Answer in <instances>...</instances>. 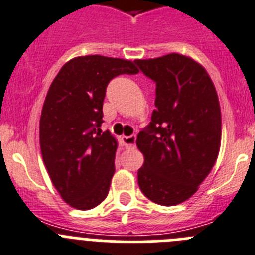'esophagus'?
I'll list each match as a JSON object with an SVG mask.
<instances>
[{
  "label": "esophagus",
  "mask_w": 255,
  "mask_h": 255,
  "mask_svg": "<svg viewBox=\"0 0 255 255\" xmlns=\"http://www.w3.org/2000/svg\"><path fill=\"white\" fill-rule=\"evenodd\" d=\"M122 141L126 147H134L136 146V134L122 137Z\"/></svg>",
  "instance_id": "esophagus-1"
}]
</instances>
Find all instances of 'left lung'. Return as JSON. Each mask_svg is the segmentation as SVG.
Returning a JSON list of instances; mask_svg holds the SVG:
<instances>
[{"mask_svg": "<svg viewBox=\"0 0 255 255\" xmlns=\"http://www.w3.org/2000/svg\"><path fill=\"white\" fill-rule=\"evenodd\" d=\"M134 63L156 84V109L136 141L144 156L137 174L139 189L157 205H179L196 193L219 156L216 89L205 68L182 54Z\"/></svg>", "mask_w": 255, "mask_h": 255, "instance_id": "1", "label": "left lung"}]
</instances>
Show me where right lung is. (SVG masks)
Here are the masks:
<instances>
[{"instance_id": "add662e5", "label": "right lung", "mask_w": 255, "mask_h": 255, "mask_svg": "<svg viewBox=\"0 0 255 255\" xmlns=\"http://www.w3.org/2000/svg\"><path fill=\"white\" fill-rule=\"evenodd\" d=\"M136 75L127 59L76 57L66 63L48 90L39 123V141L50 180L66 203L91 210L111 187L117 139L102 132L107 86L119 75Z\"/></svg>"}]
</instances>
